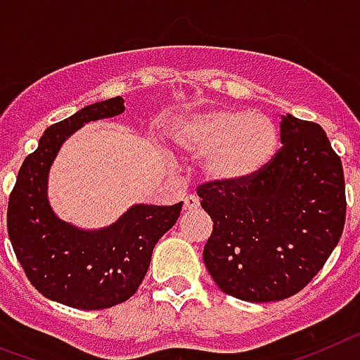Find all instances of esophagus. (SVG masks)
<instances>
[{"label":"esophagus","mask_w":360,"mask_h":360,"mask_svg":"<svg viewBox=\"0 0 360 360\" xmlns=\"http://www.w3.org/2000/svg\"><path fill=\"white\" fill-rule=\"evenodd\" d=\"M184 210L186 212H192V210H198L199 208V199L195 195H186L184 198Z\"/></svg>","instance_id":"1"}]
</instances>
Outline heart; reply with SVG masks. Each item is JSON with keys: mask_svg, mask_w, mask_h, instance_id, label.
<instances>
[{"mask_svg": "<svg viewBox=\"0 0 360 360\" xmlns=\"http://www.w3.org/2000/svg\"><path fill=\"white\" fill-rule=\"evenodd\" d=\"M170 141L184 154L201 158L206 181L240 186L271 165L281 146L279 128L270 115L214 108L177 121Z\"/></svg>", "mask_w": 360, "mask_h": 360, "instance_id": "b5f03b06", "label": "heart"}]
</instances>
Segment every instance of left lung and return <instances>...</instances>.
Wrapping results in <instances>:
<instances>
[{
	"instance_id": "obj_1",
	"label": "left lung",
	"mask_w": 360,
	"mask_h": 360,
	"mask_svg": "<svg viewBox=\"0 0 360 360\" xmlns=\"http://www.w3.org/2000/svg\"><path fill=\"white\" fill-rule=\"evenodd\" d=\"M281 143L270 167L250 183L198 188L214 221L205 266L240 301H283L301 292L345 228L342 162L321 124L283 115Z\"/></svg>"
}]
</instances>
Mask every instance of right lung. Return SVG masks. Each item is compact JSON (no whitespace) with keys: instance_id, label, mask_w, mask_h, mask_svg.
<instances>
[{"instance_id":"1","label":"right lung","mask_w":360,"mask_h":360,"mask_svg":"<svg viewBox=\"0 0 360 360\" xmlns=\"http://www.w3.org/2000/svg\"><path fill=\"white\" fill-rule=\"evenodd\" d=\"M123 112L124 99L117 96L46 128L25 158L8 198V237L25 275L41 295L70 308L105 310L130 299L145 279L154 246L176 224L183 206L134 205L101 230L72 226L50 208L49 170L65 139L89 121Z\"/></svg>"}]
</instances>
